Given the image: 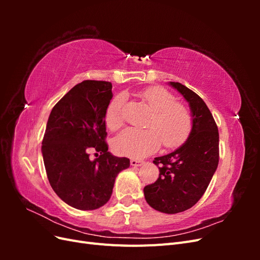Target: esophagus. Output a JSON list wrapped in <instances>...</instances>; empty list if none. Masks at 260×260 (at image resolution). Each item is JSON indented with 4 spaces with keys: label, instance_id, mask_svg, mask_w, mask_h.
Instances as JSON below:
<instances>
[{
    "label": "esophagus",
    "instance_id": "34e87169",
    "mask_svg": "<svg viewBox=\"0 0 260 260\" xmlns=\"http://www.w3.org/2000/svg\"><path fill=\"white\" fill-rule=\"evenodd\" d=\"M144 162V160L142 159H137V158H131L130 160V164L131 166H135V167H138V166H141Z\"/></svg>",
    "mask_w": 260,
    "mask_h": 260
}]
</instances>
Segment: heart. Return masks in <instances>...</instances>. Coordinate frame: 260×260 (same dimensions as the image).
Masks as SVG:
<instances>
[{"label": "heart", "mask_w": 260, "mask_h": 260, "mask_svg": "<svg viewBox=\"0 0 260 260\" xmlns=\"http://www.w3.org/2000/svg\"><path fill=\"white\" fill-rule=\"evenodd\" d=\"M142 96L153 111L146 122L147 129H125L114 142L118 154L142 157L155 152L160 143L167 148L183 144L193 129V117L190 109L178 103L175 95L164 88L153 86L142 92ZM123 94L115 96L107 105L105 122L115 131L123 125Z\"/></svg>", "instance_id": "heart-1"}]
</instances>
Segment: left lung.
Returning a JSON list of instances; mask_svg holds the SVG:
<instances>
[{
  "mask_svg": "<svg viewBox=\"0 0 260 260\" xmlns=\"http://www.w3.org/2000/svg\"><path fill=\"white\" fill-rule=\"evenodd\" d=\"M190 104L193 129L175 152L156 157L159 177L144 187L147 204L165 214L194 206L208 187L219 162V132L209 108L198 94L179 82H170Z\"/></svg>",
  "mask_w": 260,
  "mask_h": 260,
  "instance_id": "1",
  "label": "left lung"
}]
</instances>
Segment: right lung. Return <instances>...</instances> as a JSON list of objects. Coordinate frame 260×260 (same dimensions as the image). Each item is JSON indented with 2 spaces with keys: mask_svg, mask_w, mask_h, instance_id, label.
<instances>
[{
  "mask_svg": "<svg viewBox=\"0 0 260 260\" xmlns=\"http://www.w3.org/2000/svg\"><path fill=\"white\" fill-rule=\"evenodd\" d=\"M108 81L84 80L52 109L42 141L49 182L69 206L93 210L109 201L115 179L130 166L108 151L105 112L113 99ZM94 151L97 158L91 160Z\"/></svg>",
  "mask_w": 260,
  "mask_h": 260,
  "instance_id": "right-lung-1",
  "label": "right lung"
}]
</instances>
